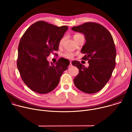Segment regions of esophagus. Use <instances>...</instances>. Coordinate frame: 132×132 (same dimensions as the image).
Returning a JSON list of instances; mask_svg holds the SVG:
<instances>
[{"label":"esophagus","instance_id":"esophagus-1","mask_svg":"<svg viewBox=\"0 0 132 132\" xmlns=\"http://www.w3.org/2000/svg\"><path fill=\"white\" fill-rule=\"evenodd\" d=\"M72 65L71 64V62H70V64L69 65V67H72Z\"/></svg>","mask_w":132,"mask_h":132}]
</instances>
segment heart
Wrapping results in <instances>:
<instances>
[{
    "label": "heart",
    "instance_id": "b5f03b06",
    "mask_svg": "<svg viewBox=\"0 0 132 132\" xmlns=\"http://www.w3.org/2000/svg\"><path fill=\"white\" fill-rule=\"evenodd\" d=\"M82 35L81 34H75L73 36V38L74 39V40H76L78 37L81 36ZM64 40H65V37H62V38L59 41V44L60 46H62L63 43H64ZM64 56H65V57H66V58L67 59H73V56H74V54L72 53H71V52H66L64 54Z\"/></svg>",
    "mask_w": 132,
    "mask_h": 132
}]
</instances>
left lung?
Returning <instances> with one entry per match:
<instances>
[{"instance_id":"left-lung-1","label":"left lung","mask_w":132,"mask_h":132,"mask_svg":"<svg viewBox=\"0 0 132 132\" xmlns=\"http://www.w3.org/2000/svg\"><path fill=\"white\" fill-rule=\"evenodd\" d=\"M71 29L85 35L86 42L81 53L86 55L82 60H88L89 64L85 68L78 61L71 62L79 69L74 84L85 93H96L110 80L116 66L117 52L113 39L105 27L96 22H86Z\"/></svg>"}]
</instances>
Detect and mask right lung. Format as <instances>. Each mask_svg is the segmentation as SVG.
Returning <instances> with one entry per match:
<instances>
[{"label": "right lung", "mask_w": 132, "mask_h": 132, "mask_svg": "<svg viewBox=\"0 0 132 132\" xmlns=\"http://www.w3.org/2000/svg\"><path fill=\"white\" fill-rule=\"evenodd\" d=\"M67 26L57 27L39 21L26 31L18 46L17 67L24 84L40 94L53 91L59 84L60 77L67 69L69 61L61 57L55 64L48 56L59 50V41Z\"/></svg>", "instance_id": "right-lung-1"}]
</instances>
